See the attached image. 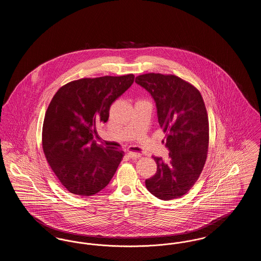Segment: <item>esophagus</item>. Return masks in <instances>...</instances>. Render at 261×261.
<instances>
[{
	"instance_id": "34e87169",
	"label": "esophagus",
	"mask_w": 261,
	"mask_h": 261,
	"mask_svg": "<svg viewBox=\"0 0 261 261\" xmlns=\"http://www.w3.org/2000/svg\"><path fill=\"white\" fill-rule=\"evenodd\" d=\"M128 156L130 158V159H139V158H141V153H138V152H134V151H128Z\"/></svg>"
}]
</instances>
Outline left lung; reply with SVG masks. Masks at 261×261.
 Masks as SVG:
<instances>
[{
    "instance_id": "8db88e82",
    "label": "left lung",
    "mask_w": 261,
    "mask_h": 261,
    "mask_svg": "<svg viewBox=\"0 0 261 261\" xmlns=\"http://www.w3.org/2000/svg\"><path fill=\"white\" fill-rule=\"evenodd\" d=\"M155 102L159 124L166 133L169 159L153 156L156 173L145 181L163 200L185 195L199 179L208 149V117L204 101L194 86L175 75L148 73L135 79Z\"/></svg>"
}]
</instances>
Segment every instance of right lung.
Returning a JSON list of instances; mask_svg holds the SVG:
<instances>
[{
  "label": "right lung",
  "mask_w": 261,
  "mask_h": 261,
  "mask_svg": "<svg viewBox=\"0 0 261 261\" xmlns=\"http://www.w3.org/2000/svg\"><path fill=\"white\" fill-rule=\"evenodd\" d=\"M134 78L79 79L62 86L50 100L43 124V149L68 192L90 197L112 180L124 152L98 145L96 128L109 120L112 102L131 87Z\"/></svg>",
  "instance_id": "obj_1"
}]
</instances>
